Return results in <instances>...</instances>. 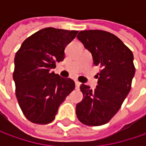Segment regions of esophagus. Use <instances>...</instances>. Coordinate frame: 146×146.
Returning a JSON list of instances; mask_svg holds the SVG:
<instances>
[{"label": "esophagus", "mask_w": 146, "mask_h": 146, "mask_svg": "<svg viewBox=\"0 0 146 146\" xmlns=\"http://www.w3.org/2000/svg\"><path fill=\"white\" fill-rule=\"evenodd\" d=\"M80 83L78 81V80H76V88L77 89V88H80Z\"/></svg>", "instance_id": "esophagus-1"}]
</instances>
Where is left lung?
Masks as SVG:
<instances>
[{
	"instance_id": "obj_1",
	"label": "left lung",
	"mask_w": 146,
	"mask_h": 146,
	"mask_svg": "<svg viewBox=\"0 0 146 146\" xmlns=\"http://www.w3.org/2000/svg\"><path fill=\"white\" fill-rule=\"evenodd\" d=\"M77 38L101 69L96 88L80 85L83 100L76 105V115L84 125L101 126L114 117L131 90L136 70L133 54L119 38L108 31H81Z\"/></svg>"
}]
</instances>
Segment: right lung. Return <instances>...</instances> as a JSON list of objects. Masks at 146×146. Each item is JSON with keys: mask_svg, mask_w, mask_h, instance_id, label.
Returning a JSON list of instances; mask_svg holds the SVG:
<instances>
[{"mask_svg": "<svg viewBox=\"0 0 146 146\" xmlns=\"http://www.w3.org/2000/svg\"><path fill=\"white\" fill-rule=\"evenodd\" d=\"M78 31L46 27L27 37L14 58L15 94L23 115L36 124L55 119L59 106L75 88V82L51 70L65 58L64 49Z\"/></svg>", "mask_w": 146, "mask_h": 146, "instance_id": "obj_1", "label": "right lung"}]
</instances>
